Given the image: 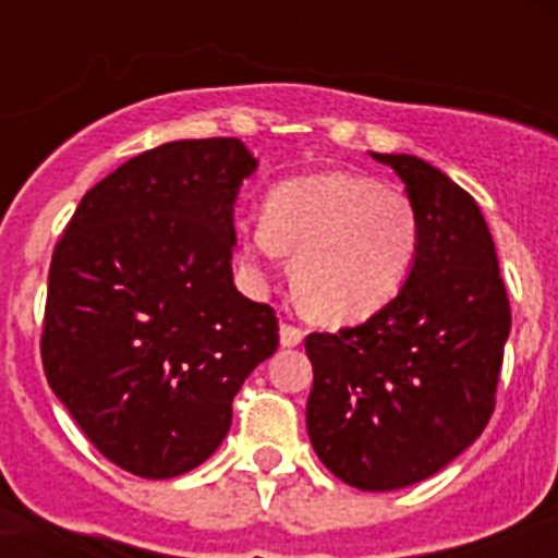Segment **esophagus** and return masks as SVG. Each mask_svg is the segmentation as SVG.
Wrapping results in <instances>:
<instances>
[{"instance_id": "esophagus-1", "label": "esophagus", "mask_w": 558, "mask_h": 558, "mask_svg": "<svg viewBox=\"0 0 558 558\" xmlns=\"http://www.w3.org/2000/svg\"><path fill=\"white\" fill-rule=\"evenodd\" d=\"M304 341V330L295 324H280V344L283 348H298Z\"/></svg>"}]
</instances>
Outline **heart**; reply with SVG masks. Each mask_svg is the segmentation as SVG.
I'll use <instances>...</instances> for the list:
<instances>
[{
	"label": "heart",
	"instance_id": "1",
	"mask_svg": "<svg viewBox=\"0 0 558 558\" xmlns=\"http://www.w3.org/2000/svg\"><path fill=\"white\" fill-rule=\"evenodd\" d=\"M420 245L411 196L379 179L327 170L289 179L269 193L266 222L248 226L252 263L289 254L301 310L322 324H353L399 295Z\"/></svg>",
	"mask_w": 558,
	"mask_h": 558
}]
</instances>
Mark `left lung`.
<instances>
[{
	"instance_id": "obj_1",
	"label": "left lung",
	"mask_w": 558,
	"mask_h": 558,
	"mask_svg": "<svg viewBox=\"0 0 558 558\" xmlns=\"http://www.w3.org/2000/svg\"><path fill=\"white\" fill-rule=\"evenodd\" d=\"M405 182L420 217L399 295L359 327L310 332L306 432L344 484H420L481 437L495 411L510 298L477 202L405 153H371Z\"/></svg>"
}]
</instances>
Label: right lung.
Returning a JSON list of instances; mask_svg holds the SVG:
<instances>
[{"label": "right lung", "instance_id": "1", "mask_svg": "<svg viewBox=\"0 0 558 558\" xmlns=\"http://www.w3.org/2000/svg\"><path fill=\"white\" fill-rule=\"evenodd\" d=\"M257 159L236 138L170 142L81 199L54 245L43 371L92 446L138 477L217 451L278 315L231 275L234 202Z\"/></svg>", "mask_w": 558, "mask_h": 558}]
</instances>
